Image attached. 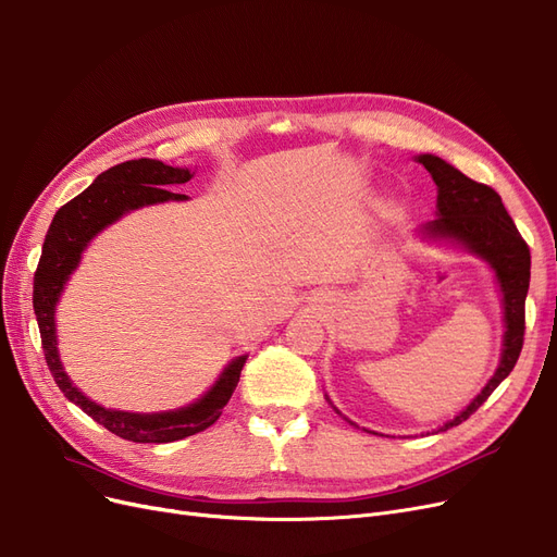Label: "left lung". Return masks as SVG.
I'll use <instances>...</instances> for the list:
<instances>
[{"label":"left lung","mask_w":557,"mask_h":557,"mask_svg":"<svg viewBox=\"0 0 557 557\" xmlns=\"http://www.w3.org/2000/svg\"><path fill=\"white\" fill-rule=\"evenodd\" d=\"M421 164L433 175L437 185L440 218L425 226V233L437 238H454L474 255L486 259L493 268L505 302V351L493 380L479 396L462 409L460 414L444 423L440 430H448L468 421L474 411L491 398V393L507 380L513 370L525 335V296L530 286V247L520 236L513 220L502 203L499 194L472 181L444 159L435 154H421Z\"/></svg>","instance_id":"obj_1"}]
</instances>
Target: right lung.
<instances>
[{
	"mask_svg": "<svg viewBox=\"0 0 557 557\" xmlns=\"http://www.w3.org/2000/svg\"><path fill=\"white\" fill-rule=\"evenodd\" d=\"M191 177L189 169H173L157 159H132L103 171L76 199L64 203L46 233L44 252L34 273V314L39 321L41 347L52 380L64 396L78 405L87 417H92L113 435L140 442V444H164L201 433L222 417V409L238 386L240 370L247 356H238L222 372L220 382L206 396L189 407L161 414H134V411L106 409L71 384L62 370L55 347V302L71 271L78 265L85 245L92 240L101 228L120 220L124 212L140 206L161 201H183L185 194H173L169 187L185 185Z\"/></svg>",
	"mask_w": 557,
	"mask_h": 557,
	"instance_id": "1",
	"label": "right lung"
}]
</instances>
